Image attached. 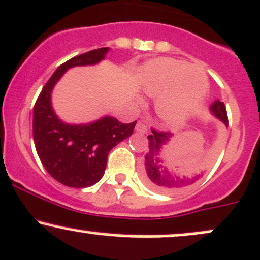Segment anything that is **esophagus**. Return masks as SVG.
<instances>
[{"mask_svg":"<svg viewBox=\"0 0 260 260\" xmlns=\"http://www.w3.org/2000/svg\"><path fill=\"white\" fill-rule=\"evenodd\" d=\"M136 132H138V133H147V125H145L144 123H142V122H138V123L136 124Z\"/></svg>","mask_w":260,"mask_h":260,"instance_id":"obj_1","label":"esophagus"}]
</instances>
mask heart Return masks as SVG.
Instances as JSON below:
<instances>
[{"label":"heart","instance_id":"1","mask_svg":"<svg viewBox=\"0 0 260 260\" xmlns=\"http://www.w3.org/2000/svg\"><path fill=\"white\" fill-rule=\"evenodd\" d=\"M144 93L155 100V113L162 122L178 125L201 107L209 92V78L202 68L172 58L148 61L141 71Z\"/></svg>","mask_w":260,"mask_h":260}]
</instances>
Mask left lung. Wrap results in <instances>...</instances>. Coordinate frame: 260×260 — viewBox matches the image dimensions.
<instances>
[{"label":"left lung","instance_id":"8db88e82","mask_svg":"<svg viewBox=\"0 0 260 260\" xmlns=\"http://www.w3.org/2000/svg\"><path fill=\"white\" fill-rule=\"evenodd\" d=\"M210 112L219 119L224 125H228L227 111L223 102L216 100L210 106ZM173 135L168 132H159L152 129L148 136L149 145L144 155L142 178L150 189L162 193L179 192L195 184L204 176L205 170H195L193 167H173L162 155V148L172 141ZM199 165V161H195Z\"/></svg>","mask_w":260,"mask_h":260}]
</instances>
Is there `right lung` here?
Masks as SVG:
<instances>
[{
	"mask_svg": "<svg viewBox=\"0 0 260 260\" xmlns=\"http://www.w3.org/2000/svg\"><path fill=\"white\" fill-rule=\"evenodd\" d=\"M110 48H100L74 56L61 64L48 80L33 110V138L45 170L69 187H88L104 176L110 150L133 133L137 121L122 123L104 116L88 123L61 121L51 105L56 82L71 68L91 67L106 58Z\"/></svg>",
	"mask_w": 260,
	"mask_h": 260,
	"instance_id": "1",
	"label": "right lung"
}]
</instances>
